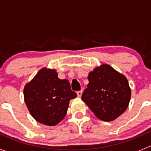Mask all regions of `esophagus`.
Wrapping results in <instances>:
<instances>
[{
	"mask_svg": "<svg viewBox=\"0 0 151 151\" xmlns=\"http://www.w3.org/2000/svg\"><path fill=\"white\" fill-rule=\"evenodd\" d=\"M77 93V96L78 97H81L82 96V94H83V91H78V92Z\"/></svg>",
	"mask_w": 151,
	"mask_h": 151,
	"instance_id": "obj_1",
	"label": "esophagus"
}]
</instances>
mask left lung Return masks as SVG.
Returning <instances> with one entry per match:
<instances>
[{"label":"left lung","instance_id":"left-lung-1","mask_svg":"<svg viewBox=\"0 0 151 151\" xmlns=\"http://www.w3.org/2000/svg\"><path fill=\"white\" fill-rule=\"evenodd\" d=\"M88 88L82 100L94 115L112 121L122 115L129 106L131 88L126 77L108 64L96 67L88 74Z\"/></svg>","mask_w":151,"mask_h":151}]
</instances>
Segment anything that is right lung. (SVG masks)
Here are the masks:
<instances>
[{"mask_svg": "<svg viewBox=\"0 0 151 151\" xmlns=\"http://www.w3.org/2000/svg\"><path fill=\"white\" fill-rule=\"evenodd\" d=\"M77 93L67 80H60L55 69L43 68L24 88V99L33 118L52 126L66 116L71 99Z\"/></svg>", "mask_w": 151, "mask_h": 151, "instance_id": "add662e5", "label": "right lung"}]
</instances>
